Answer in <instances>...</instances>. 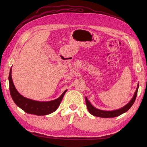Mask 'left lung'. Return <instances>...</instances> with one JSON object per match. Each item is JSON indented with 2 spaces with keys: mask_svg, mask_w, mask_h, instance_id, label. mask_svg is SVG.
<instances>
[{
  "mask_svg": "<svg viewBox=\"0 0 147 147\" xmlns=\"http://www.w3.org/2000/svg\"><path fill=\"white\" fill-rule=\"evenodd\" d=\"M139 84H138L137 89L135 91L134 96L132 97V99L126 105H125L124 106H123V107L118 109L117 110L106 111V110H102L98 109H96L90 103V102L88 100V98L86 97H85L86 104L87 109L89 111V112H90L91 115H94L95 117H100V118H114V117L119 116V115H121V114L126 112L131 107L133 104L134 103L136 99L138 89H139Z\"/></svg>",
  "mask_w": 147,
  "mask_h": 147,
  "instance_id": "8db88e82",
  "label": "left lung"
}]
</instances>
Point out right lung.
<instances>
[{"label": "right lung", "instance_id": "add662e5", "mask_svg": "<svg viewBox=\"0 0 147 147\" xmlns=\"http://www.w3.org/2000/svg\"><path fill=\"white\" fill-rule=\"evenodd\" d=\"M8 81L10 94L15 104L25 112L38 116L47 115L55 112L59 106L65 93L67 91V90H65L61 96L56 99L45 102L37 101L24 97L16 90L11 77V67L10 70Z\"/></svg>", "mask_w": 147, "mask_h": 147}]
</instances>
